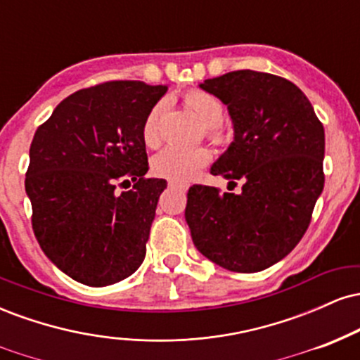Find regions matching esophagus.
<instances>
[{
	"mask_svg": "<svg viewBox=\"0 0 360 360\" xmlns=\"http://www.w3.org/2000/svg\"><path fill=\"white\" fill-rule=\"evenodd\" d=\"M169 188H179V189H186V186H183V184H174V183H169Z\"/></svg>",
	"mask_w": 360,
	"mask_h": 360,
	"instance_id": "obj_1",
	"label": "esophagus"
}]
</instances>
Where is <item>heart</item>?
<instances>
[{"instance_id": "heart-1", "label": "heart", "mask_w": 360, "mask_h": 360, "mask_svg": "<svg viewBox=\"0 0 360 360\" xmlns=\"http://www.w3.org/2000/svg\"><path fill=\"white\" fill-rule=\"evenodd\" d=\"M183 101L203 125L206 139L212 140L213 143H221L225 140V131L221 128V122L225 118V105L220 98L208 91L193 89L184 94ZM159 118L160 105L152 106L142 123V140L147 147H154L159 142ZM208 162L210 152L205 147H169L152 159V172L157 177H162L171 183L184 184L191 181L196 172Z\"/></svg>"}]
</instances>
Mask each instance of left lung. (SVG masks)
Wrapping results in <instances>:
<instances>
[{"instance_id":"left-lung-1","label":"left lung","mask_w":360,"mask_h":360,"mask_svg":"<svg viewBox=\"0 0 360 360\" xmlns=\"http://www.w3.org/2000/svg\"><path fill=\"white\" fill-rule=\"evenodd\" d=\"M201 88L225 103L235 140L212 167L240 193L193 184L186 221L198 250L233 272H259L298 245L323 191L325 130L298 86L243 69Z\"/></svg>"}]
</instances>
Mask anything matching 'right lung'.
<instances>
[{
    "label": "right lung",
    "instance_id": "add662e5",
    "mask_svg": "<svg viewBox=\"0 0 360 360\" xmlns=\"http://www.w3.org/2000/svg\"><path fill=\"white\" fill-rule=\"evenodd\" d=\"M166 91L101 82L62 100L37 128L25 177L32 229L45 255L77 283L108 286L143 262L167 183L146 177L142 123Z\"/></svg>",
    "mask_w": 360,
    "mask_h": 360
}]
</instances>
